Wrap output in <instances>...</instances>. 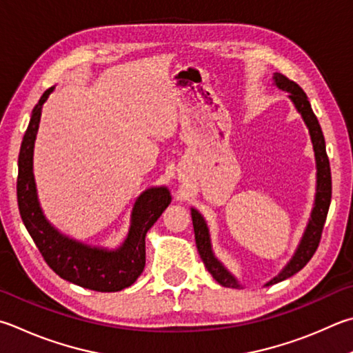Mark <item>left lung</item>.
<instances>
[{
	"label": "left lung",
	"instance_id": "8db88e82",
	"mask_svg": "<svg viewBox=\"0 0 353 353\" xmlns=\"http://www.w3.org/2000/svg\"><path fill=\"white\" fill-rule=\"evenodd\" d=\"M273 85L279 88L281 91H285L288 94V99L292 100L301 117H303L304 123L309 130L310 140L313 145V152H315V163H316V193H315V202H313V208L309 217V223L303 233L296 250L292 256V259L287 262L285 267L281 270L276 276H273L270 281H267L264 287L273 285L276 283H281L287 278L293 276L294 273H298L307 262L312 259V256L315 254L319 239H321V233L324 228L325 217L329 213L330 207V199H332V176H330V165L329 157L325 152V140L323 136L321 126L318 123L316 115L313 114L310 101L307 99L305 92L301 89L296 83L288 80L283 74L274 72L273 75ZM191 219H193L194 227V238H196V247L197 252L201 254V259L203 261L205 268L211 273L217 283L223 287L230 288H242V284L234 276L233 273H230L228 268L222 264V262L216 258L213 252V245H211L210 238V230L207 225V221L203 219V216L199 213L196 208H191Z\"/></svg>",
	"mask_w": 353,
	"mask_h": 353
}]
</instances>
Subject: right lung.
Returning a JSON list of instances; mask_svg holds the SVG:
<instances>
[{
    "mask_svg": "<svg viewBox=\"0 0 353 353\" xmlns=\"http://www.w3.org/2000/svg\"><path fill=\"white\" fill-rule=\"evenodd\" d=\"M54 89L44 91L32 110L18 156L17 199L23 223L44 261L60 278L95 292L123 290L143 272L145 236L171 203V193L166 187H151L136 199L128 234L117 248L89 245L57 230L43 213L34 176V148L43 105Z\"/></svg>",
    "mask_w": 353,
    "mask_h": 353,
    "instance_id": "1",
    "label": "right lung"
}]
</instances>
